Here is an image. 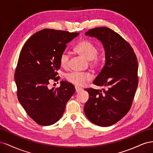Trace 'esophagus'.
Segmentation results:
<instances>
[{
  "mask_svg": "<svg viewBox=\"0 0 153 153\" xmlns=\"http://www.w3.org/2000/svg\"><path fill=\"white\" fill-rule=\"evenodd\" d=\"M82 89H81V88H80V87H75V91H76V92H80L81 91H82Z\"/></svg>",
  "mask_w": 153,
  "mask_h": 153,
  "instance_id": "1",
  "label": "esophagus"
}]
</instances>
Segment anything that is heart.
<instances>
[{
    "label": "heart",
    "instance_id": "b5f03b06",
    "mask_svg": "<svg viewBox=\"0 0 153 153\" xmlns=\"http://www.w3.org/2000/svg\"><path fill=\"white\" fill-rule=\"evenodd\" d=\"M74 50L87 61H90L92 68L98 69L102 64L103 59L101 55H98V48L89 40L83 39L79 41L75 46ZM69 54L66 52H64L60 57V65L63 68H66L69 65ZM65 77L69 82L77 86H82L91 79V76L89 73L77 72L69 73L66 74Z\"/></svg>",
    "mask_w": 153,
    "mask_h": 153
}]
</instances>
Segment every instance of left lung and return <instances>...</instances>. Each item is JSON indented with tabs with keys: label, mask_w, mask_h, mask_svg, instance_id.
Listing matches in <instances>:
<instances>
[{
	"label": "left lung",
	"mask_w": 153,
	"mask_h": 153,
	"mask_svg": "<svg viewBox=\"0 0 153 153\" xmlns=\"http://www.w3.org/2000/svg\"><path fill=\"white\" fill-rule=\"evenodd\" d=\"M85 35L102 43L105 64L93 82L105 89H85L89 98L84 112L92 123L110 126L126 115L131 106L138 82L137 57L130 45L108 27L90 29Z\"/></svg>",
	"instance_id": "1"
}]
</instances>
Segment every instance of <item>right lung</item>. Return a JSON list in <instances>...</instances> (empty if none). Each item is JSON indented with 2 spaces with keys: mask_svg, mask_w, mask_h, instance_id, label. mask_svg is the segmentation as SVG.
I'll return each mask as SVG.
<instances>
[{
  "mask_svg": "<svg viewBox=\"0 0 153 153\" xmlns=\"http://www.w3.org/2000/svg\"><path fill=\"white\" fill-rule=\"evenodd\" d=\"M78 35L45 29L32 35L21 50L15 73L18 99L29 117L41 126L57 122L75 93V87L66 81H61L55 89L48 85L59 80L61 55L66 44Z\"/></svg>",
  "mask_w": 153,
  "mask_h": 153,
  "instance_id": "right-lung-1",
  "label": "right lung"
}]
</instances>
